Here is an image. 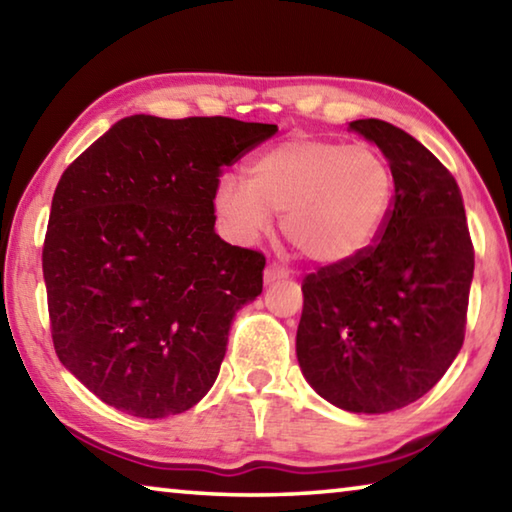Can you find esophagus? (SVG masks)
<instances>
[{
    "label": "esophagus",
    "instance_id": "34e87169",
    "mask_svg": "<svg viewBox=\"0 0 512 512\" xmlns=\"http://www.w3.org/2000/svg\"><path fill=\"white\" fill-rule=\"evenodd\" d=\"M284 277H289V271L280 264H268L266 271H264V282L266 284H273L277 280H284Z\"/></svg>",
    "mask_w": 512,
    "mask_h": 512
}]
</instances>
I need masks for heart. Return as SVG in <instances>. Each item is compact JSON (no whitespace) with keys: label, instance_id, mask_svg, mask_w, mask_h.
Here are the masks:
<instances>
[{"label":"heart","instance_id":"b5f03b06","mask_svg":"<svg viewBox=\"0 0 512 512\" xmlns=\"http://www.w3.org/2000/svg\"><path fill=\"white\" fill-rule=\"evenodd\" d=\"M395 194L393 171L370 146L293 137L257 155L246 183L221 180L216 216L237 241H255L282 214V232L318 264H348L375 244Z\"/></svg>","mask_w":512,"mask_h":512}]
</instances>
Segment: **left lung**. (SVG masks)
I'll return each instance as SVG.
<instances>
[{
	"instance_id": "obj_1",
	"label": "left lung",
	"mask_w": 512,
	"mask_h": 512,
	"mask_svg": "<svg viewBox=\"0 0 512 512\" xmlns=\"http://www.w3.org/2000/svg\"><path fill=\"white\" fill-rule=\"evenodd\" d=\"M393 171L388 219L366 253L302 280L296 352L329 404L388 413L420 400L465 339L474 246L452 173L388 121L357 119Z\"/></svg>"
}]
</instances>
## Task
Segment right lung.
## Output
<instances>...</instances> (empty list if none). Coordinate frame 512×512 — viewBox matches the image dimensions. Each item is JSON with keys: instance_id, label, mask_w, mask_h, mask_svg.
Wrapping results in <instances>:
<instances>
[{"instance_id": "right-lung-1", "label": "right lung", "mask_w": 512, "mask_h": 512, "mask_svg": "<svg viewBox=\"0 0 512 512\" xmlns=\"http://www.w3.org/2000/svg\"><path fill=\"white\" fill-rule=\"evenodd\" d=\"M275 124L230 117L117 121L65 169L42 248L51 339L63 366L137 418L201 402L266 257L214 232L223 169Z\"/></svg>"}]
</instances>
